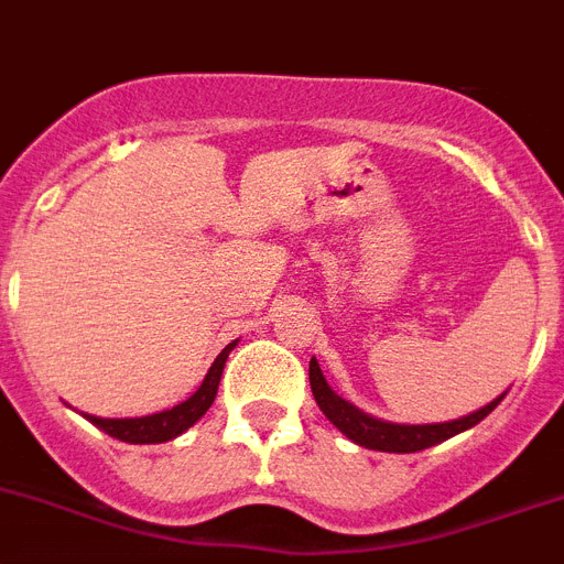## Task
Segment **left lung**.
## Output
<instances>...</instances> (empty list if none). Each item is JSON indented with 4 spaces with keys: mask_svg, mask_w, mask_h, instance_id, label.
Segmentation results:
<instances>
[{
    "mask_svg": "<svg viewBox=\"0 0 564 564\" xmlns=\"http://www.w3.org/2000/svg\"><path fill=\"white\" fill-rule=\"evenodd\" d=\"M310 386L312 394H315L317 405L326 414L335 429H340L351 443L371 448V452H389V454H414L431 448V445L443 443V440L454 437V434H463V431L474 429L479 420H486L508 391H502L499 398H494L491 403L482 405V409L471 411L459 420H448V423H425V425H409V423H389V420L371 417L366 411H360L357 405H351L349 400H343L323 377L321 364L315 357L310 360Z\"/></svg>",
    "mask_w": 564,
    "mask_h": 564,
    "instance_id": "left-lung-1",
    "label": "left lung"
}]
</instances>
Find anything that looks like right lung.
<instances>
[{
	"instance_id": "right-lung-1",
	"label": "right lung",
	"mask_w": 564,
	"mask_h": 564,
	"mask_svg": "<svg viewBox=\"0 0 564 564\" xmlns=\"http://www.w3.org/2000/svg\"><path fill=\"white\" fill-rule=\"evenodd\" d=\"M238 346V340H232L221 355L215 357V364L209 366L204 383L198 386L193 398H187L184 403L173 405V409H164L159 414H147V417H96V414H85L96 429H101L110 437L121 440V443L130 445H153V443H166V440H175L178 434L189 429V425L198 423L207 409L213 405L215 394H218V383H221L224 364H227L229 351Z\"/></svg>"
}]
</instances>
